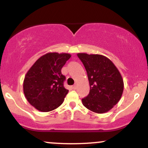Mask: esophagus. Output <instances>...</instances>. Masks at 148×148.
I'll list each match as a JSON object with an SVG mask.
<instances>
[{
  "label": "esophagus",
  "mask_w": 148,
  "mask_h": 148,
  "mask_svg": "<svg viewBox=\"0 0 148 148\" xmlns=\"http://www.w3.org/2000/svg\"><path fill=\"white\" fill-rule=\"evenodd\" d=\"M72 88L73 90H75L76 88V85H74V86H72Z\"/></svg>",
  "instance_id": "esophagus-1"
}]
</instances>
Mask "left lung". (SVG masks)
<instances>
[{"mask_svg":"<svg viewBox=\"0 0 148 148\" xmlns=\"http://www.w3.org/2000/svg\"><path fill=\"white\" fill-rule=\"evenodd\" d=\"M86 69L90 92L84 106L97 113L109 111L120 101L124 90L123 77L113 62L99 54L77 53Z\"/></svg>","mask_w":148,"mask_h":148,"instance_id":"8db88e82","label":"left lung"}]
</instances>
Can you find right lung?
Masks as SVG:
<instances>
[{
    "label": "right lung",
    "instance_id": "obj_1",
    "mask_svg": "<svg viewBox=\"0 0 148 148\" xmlns=\"http://www.w3.org/2000/svg\"><path fill=\"white\" fill-rule=\"evenodd\" d=\"M70 57L66 53H47L37 59L27 72L23 80V93L37 110L49 112L63 103L69 90L63 86L65 76L61 69Z\"/></svg>",
    "mask_w": 148,
    "mask_h": 148
}]
</instances>
